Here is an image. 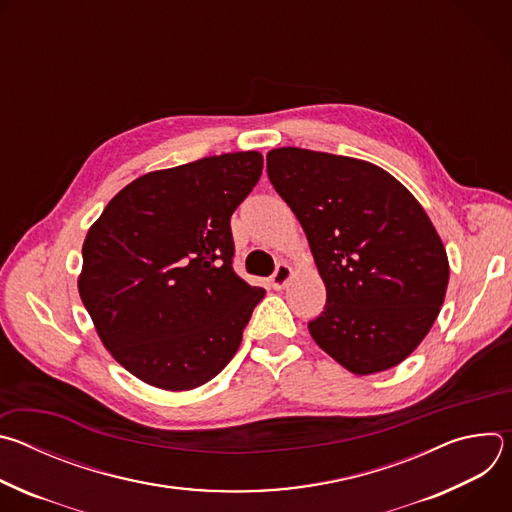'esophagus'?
Returning a JSON list of instances; mask_svg holds the SVG:
<instances>
[{
    "label": "esophagus",
    "mask_w": 512,
    "mask_h": 512,
    "mask_svg": "<svg viewBox=\"0 0 512 512\" xmlns=\"http://www.w3.org/2000/svg\"><path fill=\"white\" fill-rule=\"evenodd\" d=\"M291 267L287 265V263H279L277 267H275V271H273V275H271V285L275 287V289H283L285 285H287V281L291 279Z\"/></svg>",
    "instance_id": "esophagus-1"
}]
</instances>
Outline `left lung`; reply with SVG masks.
<instances>
[{"mask_svg":"<svg viewBox=\"0 0 512 512\" xmlns=\"http://www.w3.org/2000/svg\"><path fill=\"white\" fill-rule=\"evenodd\" d=\"M275 192L294 210L326 283L316 344L354 375L387 371L425 338L450 279L440 235L383 168L324 152L267 154Z\"/></svg>","mask_w":512,"mask_h":512,"instance_id":"8db88e82","label":"left lung"}]
</instances>
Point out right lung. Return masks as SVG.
Listing matches in <instances>:
<instances>
[{"mask_svg": "<svg viewBox=\"0 0 512 512\" xmlns=\"http://www.w3.org/2000/svg\"><path fill=\"white\" fill-rule=\"evenodd\" d=\"M237 152L145 174L89 229L79 294L113 358L143 383L188 391L221 373L265 289L233 269L231 216L261 178Z\"/></svg>", "mask_w": 512, "mask_h": 512, "instance_id": "1", "label": "right lung"}]
</instances>
